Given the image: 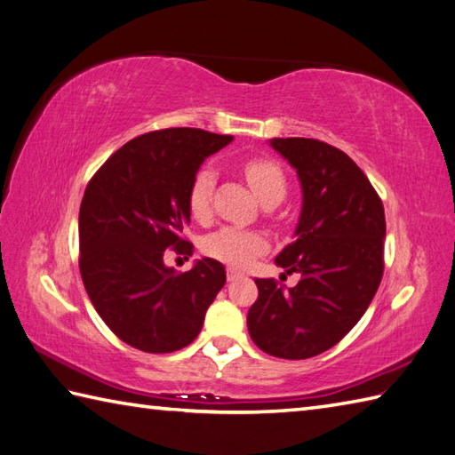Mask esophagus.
<instances>
[{
	"label": "esophagus",
	"mask_w": 455,
	"mask_h": 455,
	"mask_svg": "<svg viewBox=\"0 0 455 455\" xmlns=\"http://www.w3.org/2000/svg\"><path fill=\"white\" fill-rule=\"evenodd\" d=\"M238 277H243V274H240L238 269H235V267H228L227 269V279H228V282H235V279H238Z\"/></svg>",
	"instance_id": "esophagus-1"
}]
</instances>
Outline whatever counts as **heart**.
<instances>
[{
  "label": "heart",
  "mask_w": 455,
  "mask_h": 455,
  "mask_svg": "<svg viewBox=\"0 0 455 455\" xmlns=\"http://www.w3.org/2000/svg\"><path fill=\"white\" fill-rule=\"evenodd\" d=\"M244 176L262 203H279L285 197L287 180L275 162L252 158L244 164ZM215 170L203 166L196 172L188 191V207L193 219L205 220L211 212V197L215 189ZM267 250V240L258 230L222 227L203 240V252L235 267H244Z\"/></svg>",
  "instance_id": "obj_1"
}]
</instances>
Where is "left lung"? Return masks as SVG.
<instances>
[{
  "label": "left lung",
  "instance_id": "8db88e82",
  "mask_svg": "<svg viewBox=\"0 0 455 455\" xmlns=\"http://www.w3.org/2000/svg\"><path fill=\"white\" fill-rule=\"evenodd\" d=\"M297 170L303 209L295 243L275 264L299 274L291 289L254 279L248 332L269 355L305 360L326 352L363 316L383 277L385 211L357 164L315 139H272Z\"/></svg>",
  "mask_w": 455,
  "mask_h": 455
}]
</instances>
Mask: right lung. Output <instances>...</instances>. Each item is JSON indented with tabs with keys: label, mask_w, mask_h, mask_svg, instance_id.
Returning <instances> with one entry per match:
<instances>
[{
	"label": "right lung",
	"mask_w": 455,
	"mask_h": 455,
	"mask_svg": "<svg viewBox=\"0 0 455 455\" xmlns=\"http://www.w3.org/2000/svg\"><path fill=\"white\" fill-rule=\"evenodd\" d=\"M233 140L201 129L152 131L111 154L80 205V274L95 311L123 342L148 354L186 347L227 282L225 266L197 259L176 274L164 250L189 254V183Z\"/></svg>",
	"instance_id": "obj_1"
}]
</instances>
